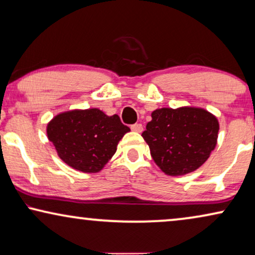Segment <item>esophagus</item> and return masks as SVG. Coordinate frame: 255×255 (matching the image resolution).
Segmentation results:
<instances>
[{
	"instance_id": "34e87169",
	"label": "esophagus",
	"mask_w": 255,
	"mask_h": 255,
	"mask_svg": "<svg viewBox=\"0 0 255 255\" xmlns=\"http://www.w3.org/2000/svg\"><path fill=\"white\" fill-rule=\"evenodd\" d=\"M131 130L134 132H141L142 131V125L140 123H135L131 125Z\"/></svg>"
}]
</instances>
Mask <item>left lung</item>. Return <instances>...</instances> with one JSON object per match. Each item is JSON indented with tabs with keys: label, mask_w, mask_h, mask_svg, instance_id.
<instances>
[{
	"label": "left lung",
	"mask_w": 255,
	"mask_h": 255,
	"mask_svg": "<svg viewBox=\"0 0 255 255\" xmlns=\"http://www.w3.org/2000/svg\"><path fill=\"white\" fill-rule=\"evenodd\" d=\"M219 123L202 108H161L152 113L142 138L167 175H184L207 161L217 144Z\"/></svg>",
	"instance_id": "obj_1"
}]
</instances>
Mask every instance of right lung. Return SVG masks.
I'll return each mask as SVG.
<instances>
[{
    "label": "right lung",
    "instance_id": "add662e5",
    "mask_svg": "<svg viewBox=\"0 0 255 255\" xmlns=\"http://www.w3.org/2000/svg\"><path fill=\"white\" fill-rule=\"evenodd\" d=\"M128 131L117 115L108 116L96 108L59 114L46 128L59 158L83 173L100 172Z\"/></svg>",
    "mask_w": 255,
    "mask_h": 255
}]
</instances>
